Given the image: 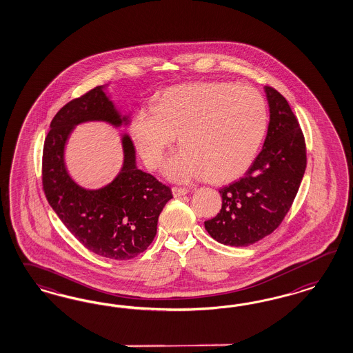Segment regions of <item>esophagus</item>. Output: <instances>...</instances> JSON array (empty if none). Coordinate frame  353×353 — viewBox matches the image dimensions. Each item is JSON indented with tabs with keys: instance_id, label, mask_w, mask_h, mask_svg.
Instances as JSON below:
<instances>
[{
	"instance_id": "1",
	"label": "esophagus",
	"mask_w": 353,
	"mask_h": 353,
	"mask_svg": "<svg viewBox=\"0 0 353 353\" xmlns=\"http://www.w3.org/2000/svg\"><path fill=\"white\" fill-rule=\"evenodd\" d=\"M172 192H173V196H181V195H185V194H188L189 192V189H186V188H177V186H173L172 188Z\"/></svg>"
}]
</instances>
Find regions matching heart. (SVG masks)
I'll list each match as a JSON object with an SVG mask.
<instances>
[{"label":"heart","mask_w":353,"mask_h":353,"mask_svg":"<svg viewBox=\"0 0 353 353\" xmlns=\"http://www.w3.org/2000/svg\"><path fill=\"white\" fill-rule=\"evenodd\" d=\"M264 97L250 85L204 81L173 86L157 98L154 108L139 107L130 133L145 164L155 170L179 134L183 149L164 171L176 181L203 176L232 181L255 159L267 130Z\"/></svg>","instance_id":"heart-1"}]
</instances>
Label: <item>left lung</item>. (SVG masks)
Here are the masks:
<instances>
[{"label": "left lung", "instance_id": "1", "mask_svg": "<svg viewBox=\"0 0 353 353\" xmlns=\"http://www.w3.org/2000/svg\"><path fill=\"white\" fill-rule=\"evenodd\" d=\"M270 120L267 139L246 176L220 189V212L205 230L226 246L245 247L273 233L292 205L307 167V148L289 102L265 86Z\"/></svg>", "mask_w": 353, "mask_h": 353}]
</instances>
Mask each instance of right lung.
<instances>
[{
  "label": "right lung",
  "mask_w": 353,
  "mask_h": 353,
  "mask_svg": "<svg viewBox=\"0 0 353 353\" xmlns=\"http://www.w3.org/2000/svg\"><path fill=\"white\" fill-rule=\"evenodd\" d=\"M120 118L102 86L70 101L54 117L43 142V189L54 212L77 241L99 256L129 260L154 241L163 207L173 198L170 186L136 167L134 146L123 137L124 164L118 177L99 190H86L65 171L64 145L75 125Z\"/></svg>",
  "instance_id": "obj_1"
}]
</instances>
